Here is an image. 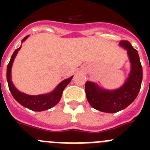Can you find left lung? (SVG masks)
<instances>
[{"instance_id":"1","label":"left lung","mask_w":150,"mask_h":150,"mask_svg":"<svg viewBox=\"0 0 150 150\" xmlns=\"http://www.w3.org/2000/svg\"><path fill=\"white\" fill-rule=\"evenodd\" d=\"M120 45L128 52L132 69L122 86L116 90H106L95 83L87 81L85 90L88 103L91 107L104 112H119L126 108L136 99L143 79V69L137 51L127 40H122Z\"/></svg>"}]
</instances>
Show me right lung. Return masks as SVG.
<instances>
[{
    "mask_svg": "<svg viewBox=\"0 0 150 150\" xmlns=\"http://www.w3.org/2000/svg\"><path fill=\"white\" fill-rule=\"evenodd\" d=\"M28 37V35L26 36L25 38H23L22 42L25 40ZM21 47L22 46L16 49L15 52H13L10 62L8 64L7 69H6V79H7L8 86L10 88V92H11L12 95H13V98H15L16 101H18L23 107L28 108L29 110H31L34 111H43L50 109V108H52V107H54L59 103L61 98H62L64 89L71 81L73 76L63 80L50 93L40 95H28L25 93H22L14 86L11 79L12 65H13L14 59L16 56L18 50H20Z\"/></svg>",
    "mask_w": 150,
    "mask_h": 150,
    "instance_id": "right-lung-1",
    "label": "right lung"
}]
</instances>
